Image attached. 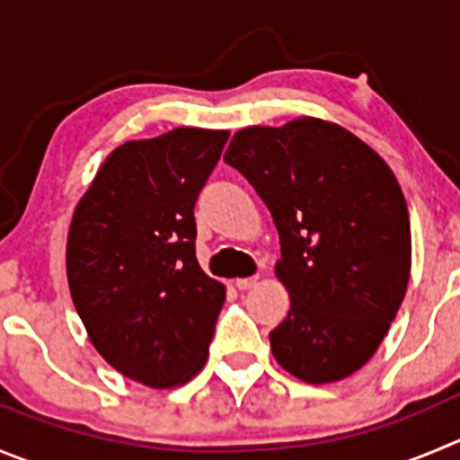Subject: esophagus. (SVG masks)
I'll return each mask as SVG.
<instances>
[{"mask_svg":"<svg viewBox=\"0 0 460 460\" xmlns=\"http://www.w3.org/2000/svg\"><path fill=\"white\" fill-rule=\"evenodd\" d=\"M259 274H254V277H247V279H235V286H238V290H250L254 288L256 283H259Z\"/></svg>","mask_w":460,"mask_h":460,"instance_id":"esophagus-1","label":"esophagus"}]
</instances>
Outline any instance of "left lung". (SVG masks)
<instances>
[{
  "mask_svg": "<svg viewBox=\"0 0 460 460\" xmlns=\"http://www.w3.org/2000/svg\"><path fill=\"white\" fill-rule=\"evenodd\" d=\"M225 161L254 186L281 243L290 311L270 345L306 384L354 375L379 349L411 277V222L388 163L317 118L240 128Z\"/></svg>",
  "mask_w": 460,
  "mask_h": 460,
  "instance_id": "obj_1",
  "label": "left lung"
}]
</instances>
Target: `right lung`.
I'll use <instances>...</instances> for the list:
<instances>
[{"instance_id": "right-lung-1", "label": "right lung", "mask_w": 460, "mask_h": 460, "mask_svg": "<svg viewBox=\"0 0 460 460\" xmlns=\"http://www.w3.org/2000/svg\"><path fill=\"white\" fill-rule=\"evenodd\" d=\"M229 131L179 127L109 154L75 208L67 283L94 349L172 388L204 367L226 290L195 256V201Z\"/></svg>"}]
</instances>
